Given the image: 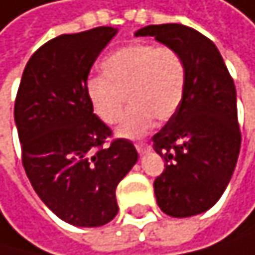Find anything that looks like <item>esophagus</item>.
Here are the masks:
<instances>
[{
	"mask_svg": "<svg viewBox=\"0 0 255 255\" xmlns=\"http://www.w3.org/2000/svg\"><path fill=\"white\" fill-rule=\"evenodd\" d=\"M135 149H136V152H138L139 155H144V153L150 152V149H152V147H150L147 143L139 141V143H135Z\"/></svg>",
	"mask_w": 255,
	"mask_h": 255,
	"instance_id": "34e87169",
	"label": "esophagus"
}]
</instances>
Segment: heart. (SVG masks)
<instances>
[{
  "mask_svg": "<svg viewBox=\"0 0 255 255\" xmlns=\"http://www.w3.org/2000/svg\"><path fill=\"white\" fill-rule=\"evenodd\" d=\"M102 70L103 76L88 80L86 96L96 116L109 126L122 120L128 96L132 106L119 128L122 136L146 135L155 119H172L182 103L187 65L175 47L129 44L109 54Z\"/></svg>",
  "mask_w": 255,
  "mask_h": 255,
  "instance_id": "b5f03b06",
  "label": "heart"
}]
</instances>
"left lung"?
<instances>
[{"label": "left lung", "mask_w": 255, "mask_h": 255, "mask_svg": "<svg viewBox=\"0 0 255 255\" xmlns=\"http://www.w3.org/2000/svg\"><path fill=\"white\" fill-rule=\"evenodd\" d=\"M135 34L175 47L187 65L182 103L152 136L164 159L153 182L156 204L173 218L204 213L225 192L240 150L234 80L218 47L192 27L147 25Z\"/></svg>", "instance_id": "8db88e82"}]
</instances>
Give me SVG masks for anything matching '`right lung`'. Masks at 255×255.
Instances as JSON below:
<instances>
[{
    "label": "right lung",
    "mask_w": 255,
    "mask_h": 255,
    "mask_svg": "<svg viewBox=\"0 0 255 255\" xmlns=\"http://www.w3.org/2000/svg\"><path fill=\"white\" fill-rule=\"evenodd\" d=\"M117 33L96 27L37 48L22 73L15 122L24 170L42 202L76 227H102L119 213L116 188L138 159L112 136L86 96L88 74Z\"/></svg>",
    "instance_id": "1"
}]
</instances>
